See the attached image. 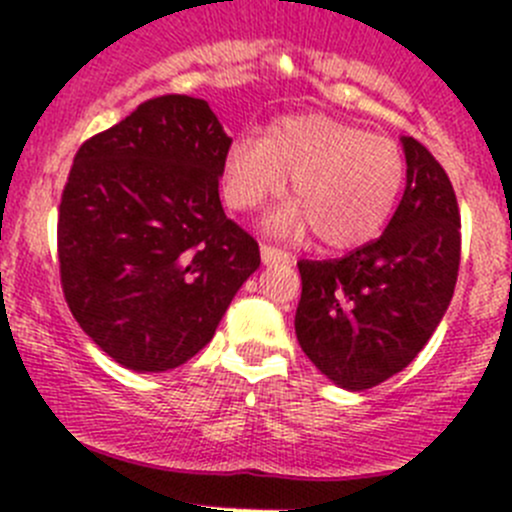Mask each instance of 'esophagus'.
<instances>
[{"instance_id": "1", "label": "esophagus", "mask_w": 512, "mask_h": 512, "mask_svg": "<svg viewBox=\"0 0 512 512\" xmlns=\"http://www.w3.org/2000/svg\"><path fill=\"white\" fill-rule=\"evenodd\" d=\"M260 255H262V262H265V265H275V262H289L287 252L277 250V247H272V245H262Z\"/></svg>"}]
</instances>
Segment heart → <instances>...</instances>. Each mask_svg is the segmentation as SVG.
<instances>
[{
  "label": "heart",
  "mask_w": 512,
  "mask_h": 512,
  "mask_svg": "<svg viewBox=\"0 0 512 512\" xmlns=\"http://www.w3.org/2000/svg\"><path fill=\"white\" fill-rule=\"evenodd\" d=\"M287 208L267 227L277 235L314 237L332 250H352L374 240L394 213L406 183L399 143L354 123L307 113L277 123L267 141L240 138L225 158L227 200L255 210L285 190Z\"/></svg>",
  "instance_id": "1"
}]
</instances>
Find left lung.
<instances>
[{
  "label": "left lung",
  "mask_w": 512,
  "mask_h": 512,
  "mask_svg": "<svg viewBox=\"0 0 512 512\" xmlns=\"http://www.w3.org/2000/svg\"><path fill=\"white\" fill-rule=\"evenodd\" d=\"M406 190L381 237L339 260H299L294 332L342 389H371L416 359L451 304L461 265V213L446 170L401 138Z\"/></svg>",
  "instance_id": "1"
}]
</instances>
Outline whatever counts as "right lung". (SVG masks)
I'll return each mask as SVG.
<instances>
[{
  "label": "right lung",
  "instance_id": "add662e5",
  "mask_svg": "<svg viewBox=\"0 0 512 512\" xmlns=\"http://www.w3.org/2000/svg\"><path fill=\"white\" fill-rule=\"evenodd\" d=\"M232 138L208 101L168 94L76 153L59 205V272L76 322L133 371L175 369L213 339L260 267L220 203Z\"/></svg>",
  "mask_w": 512,
  "mask_h": 512
}]
</instances>
